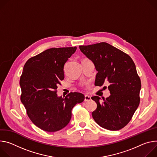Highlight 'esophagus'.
Listing matches in <instances>:
<instances>
[{"label": "esophagus", "mask_w": 157, "mask_h": 157, "mask_svg": "<svg viewBox=\"0 0 157 157\" xmlns=\"http://www.w3.org/2000/svg\"><path fill=\"white\" fill-rule=\"evenodd\" d=\"M91 100V97L89 95H85V98H84V101H89Z\"/></svg>", "instance_id": "1"}]
</instances>
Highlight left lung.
Wrapping results in <instances>:
<instances>
[{"mask_svg":"<svg viewBox=\"0 0 157 157\" xmlns=\"http://www.w3.org/2000/svg\"><path fill=\"white\" fill-rule=\"evenodd\" d=\"M79 48L94 63L98 73L95 85L109 84L110 95L100 103V98L92 97L97 107L92 117L100 127L118 130L126 126L140 103L141 81L132 58L106 42L80 45ZM105 87V86H104Z\"/></svg>","mask_w":157,"mask_h":157,"instance_id":"1","label":"left lung"}]
</instances>
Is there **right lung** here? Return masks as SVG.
I'll list each match as a JSON object with an SVG mask.
<instances>
[{
  "instance_id": "obj_1",
  "label": "right lung",
  "mask_w": 157,
  "mask_h": 157,
  "mask_svg": "<svg viewBox=\"0 0 157 157\" xmlns=\"http://www.w3.org/2000/svg\"><path fill=\"white\" fill-rule=\"evenodd\" d=\"M77 47L51 48L30 58L20 78L21 100L33 124L40 129L54 132L69 123L72 110L85 98L82 94L71 92L58 97L57 89L64 79V65Z\"/></svg>"
}]
</instances>
